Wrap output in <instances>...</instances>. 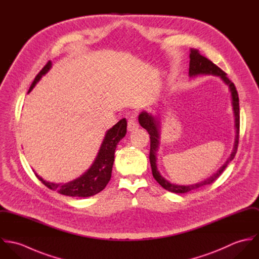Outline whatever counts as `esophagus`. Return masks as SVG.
<instances>
[{
  "label": "esophagus",
  "mask_w": 259,
  "mask_h": 259,
  "mask_svg": "<svg viewBox=\"0 0 259 259\" xmlns=\"http://www.w3.org/2000/svg\"><path fill=\"white\" fill-rule=\"evenodd\" d=\"M138 127H139V123L137 122L136 118L134 116L130 117L128 120H127V130H128V132H134Z\"/></svg>",
  "instance_id": "1"
}]
</instances>
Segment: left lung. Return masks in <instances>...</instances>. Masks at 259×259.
I'll return each mask as SVG.
<instances>
[{
	"label": "left lung",
	"mask_w": 259,
	"mask_h": 259,
	"mask_svg": "<svg viewBox=\"0 0 259 259\" xmlns=\"http://www.w3.org/2000/svg\"><path fill=\"white\" fill-rule=\"evenodd\" d=\"M189 75L194 76L197 74H213L221 76L223 81L228 85L230 93H231V99H232V108L234 111V117H235V130H236V136H235V142H234V148L229 156V158L226 160V162L222 165V167L218 170L217 174H214L212 177L208 178L207 180H204L203 182H200L198 184L190 185H179L170 184L165 179H163L160 174L157 170L156 167V151L159 145V131H158V120L156 117H153L151 114H149L146 111H143L139 116V121L141 125L148 131L150 139V149H149V161L151 166V171L154 180L161 185L164 189L175 192V193H186L188 191L197 189L203 185H210L214 183L223 172V170L226 168L227 164L234 158L235 153L237 151L238 147V140H239V99L238 94L236 91V88L234 83L227 77L226 74L222 71L221 68H219L217 65H214L210 60L206 59L205 57L201 56L199 51L196 49L190 50L189 55Z\"/></svg>",
	"instance_id": "left-lung-1"
}]
</instances>
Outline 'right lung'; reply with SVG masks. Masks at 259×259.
I'll return each instance as SVG.
<instances>
[{
    "mask_svg": "<svg viewBox=\"0 0 259 259\" xmlns=\"http://www.w3.org/2000/svg\"><path fill=\"white\" fill-rule=\"evenodd\" d=\"M51 62L49 61L46 66L39 71V73L35 77L29 93L33 90L35 84L39 80L42 74H46L51 68ZM126 134V119H120L116 124H114L111 130L108 131L105 140L101 146L100 151L97 155L96 160L94 161L91 168L84 172L80 178L74 180V182L60 185L53 184L44 181L35 172L38 181L46 185L48 188L55 190L63 195L75 196V197H88L93 196L100 191H102L109 184L111 177L112 164L114 160V150L118 142Z\"/></svg>",
    "mask_w": 259,
    "mask_h": 259,
    "instance_id": "1",
    "label": "right lung"
}]
</instances>
